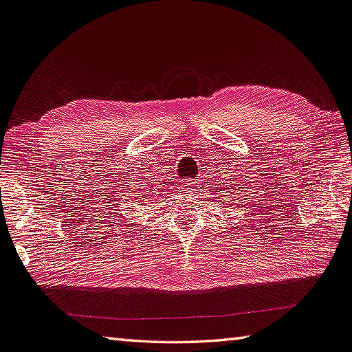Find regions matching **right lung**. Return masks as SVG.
<instances>
[{
  "instance_id": "obj_1",
  "label": "right lung",
  "mask_w": 352,
  "mask_h": 352,
  "mask_svg": "<svg viewBox=\"0 0 352 352\" xmlns=\"http://www.w3.org/2000/svg\"><path fill=\"white\" fill-rule=\"evenodd\" d=\"M143 190H144V189H143ZM138 200H140V198H138ZM142 201H146V194L142 195ZM146 204H151V203H146Z\"/></svg>"
}]
</instances>
